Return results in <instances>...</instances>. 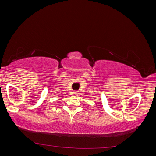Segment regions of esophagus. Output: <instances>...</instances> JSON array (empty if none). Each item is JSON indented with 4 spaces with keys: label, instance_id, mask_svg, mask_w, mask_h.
Masks as SVG:
<instances>
[{
    "label": "esophagus",
    "instance_id": "obj_1",
    "mask_svg": "<svg viewBox=\"0 0 156 156\" xmlns=\"http://www.w3.org/2000/svg\"><path fill=\"white\" fill-rule=\"evenodd\" d=\"M73 94H74V95H78L79 93H78V91H73Z\"/></svg>",
    "mask_w": 156,
    "mask_h": 156
}]
</instances>
